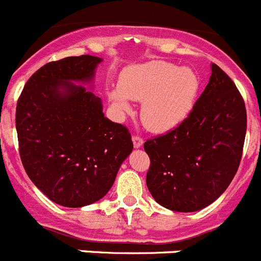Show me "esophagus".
Masks as SVG:
<instances>
[{
  "label": "esophagus",
  "mask_w": 261,
  "mask_h": 261,
  "mask_svg": "<svg viewBox=\"0 0 261 261\" xmlns=\"http://www.w3.org/2000/svg\"><path fill=\"white\" fill-rule=\"evenodd\" d=\"M132 141H133V146H135L136 149H138V147H141L142 145H144V140H142L140 136H133Z\"/></svg>",
  "instance_id": "esophagus-1"
}]
</instances>
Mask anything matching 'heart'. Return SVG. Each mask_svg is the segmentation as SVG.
I'll list each match as a JSON object with an SVG mask.
<instances>
[{"mask_svg": "<svg viewBox=\"0 0 261 261\" xmlns=\"http://www.w3.org/2000/svg\"><path fill=\"white\" fill-rule=\"evenodd\" d=\"M200 90V77L193 69L166 61L128 66L119 86L107 91L117 114L130 111V100L142 103L141 120L154 133L170 132L191 114Z\"/></svg>", "mask_w": 261, "mask_h": 261, "instance_id": "heart-1", "label": "heart"}]
</instances>
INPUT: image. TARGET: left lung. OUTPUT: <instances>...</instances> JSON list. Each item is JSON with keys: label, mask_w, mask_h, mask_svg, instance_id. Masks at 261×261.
<instances>
[{"label": "left lung", "mask_w": 261, "mask_h": 261, "mask_svg": "<svg viewBox=\"0 0 261 261\" xmlns=\"http://www.w3.org/2000/svg\"><path fill=\"white\" fill-rule=\"evenodd\" d=\"M247 130L246 106L231 78L212 64V75L179 126L147 140V188L174 212H197L216 201L238 171Z\"/></svg>", "instance_id": "1"}]
</instances>
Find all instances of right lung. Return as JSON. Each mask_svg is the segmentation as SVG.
Returning <instances> with one entry per match:
<instances>
[{
  "label": "right lung",
  "mask_w": 261,
  "mask_h": 261,
  "mask_svg": "<svg viewBox=\"0 0 261 261\" xmlns=\"http://www.w3.org/2000/svg\"><path fill=\"white\" fill-rule=\"evenodd\" d=\"M100 57L73 56L41 66L23 87L15 126L23 167L56 204L81 208L111 190L132 153L128 129L105 117L91 84Z\"/></svg>",
  "instance_id": "right-lung-1"
}]
</instances>
